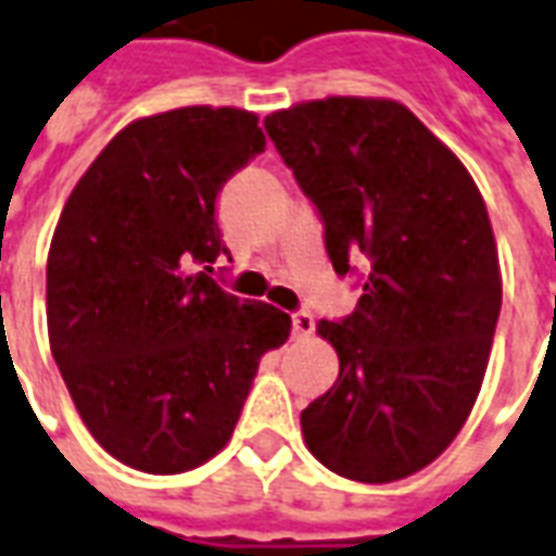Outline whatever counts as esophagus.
I'll return each mask as SVG.
<instances>
[{
	"label": "esophagus",
	"mask_w": 556,
	"mask_h": 556,
	"mask_svg": "<svg viewBox=\"0 0 556 556\" xmlns=\"http://www.w3.org/2000/svg\"><path fill=\"white\" fill-rule=\"evenodd\" d=\"M316 323H313L311 313H293V333L302 340V337H311Z\"/></svg>",
	"instance_id": "esophagus-1"
}]
</instances>
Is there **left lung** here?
Here are the masks:
<instances>
[{
	"label": "left lung",
	"mask_w": 556,
	"mask_h": 556,
	"mask_svg": "<svg viewBox=\"0 0 556 556\" xmlns=\"http://www.w3.org/2000/svg\"><path fill=\"white\" fill-rule=\"evenodd\" d=\"M263 128L319 207L337 275L369 266L352 316L316 325L340 375L302 410L304 445L349 481H402L452 445L486 375L501 266L483 195L395 99L325 96Z\"/></svg>",
	"instance_id": "8db88e82"
}]
</instances>
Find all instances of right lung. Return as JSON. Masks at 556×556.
Masks as SVG:
<instances>
[{
	"instance_id": "1",
	"label": "right lung",
	"mask_w": 556,
	"mask_h": 556,
	"mask_svg": "<svg viewBox=\"0 0 556 556\" xmlns=\"http://www.w3.org/2000/svg\"><path fill=\"white\" fill-rule=\"evenodd\" d=\"M266 137L243 108L187 104L140 116L66 199L46 261L58 369L104 452L178 475L223 452L257 363L293 319L211 278L228 249L216 193Z\"/></svg>"
}]
</instances>
